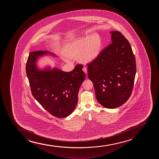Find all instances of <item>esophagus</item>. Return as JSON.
<instances>
[{"mask_svg": "<svg viewBox=\"0 0 159 159\" xmlns=\"http://www.w3.org/2000/svg\"><path fill=\"white\" fill-rule=\"evenodd\" d=\"M83 71H84V72L85 74H87V72H88V69H87L86 67H84V68H83Z\"/></svg>", "mask_w": 159, "mask_h": 159, "instance_id": "1", "label": "esophagus"}]
</instances>
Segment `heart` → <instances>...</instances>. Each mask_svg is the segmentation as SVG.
I'll list each match as a JSON object with an SVG mask.
<instances>
[{
	"label": "heart",
	"instance_id": "obj_1",
	"mask_svg": "<svg viewBox=\"0 0 159 159\" xmlns=\"http://www.w3.org/2000/svg\"><path fill=\"white\" fill-rule=\"evenodd\" d=\"M102 38L97 33L72 39L62 46V59L69 62V58L77 59L80 62L87 64L95 61L101 53L103 48Z\"/></svg>",
	"mask_w": 159,
	"mask_h": 159
}]
</instances>
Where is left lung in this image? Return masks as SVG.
I'll use <instances>...</instances> for the list:
<instances>
[{"label": "left lung", "instance_id": "8db88e82", "mask_svg": "<svg viewBox=\"0 0 159 159\" xmlns=\"http://www.w3.org/2000/svg\"><path fill=\"white\" fill-rule=\"evenodd\" d=\"M111 43L88 64V78L98 103L107 108L124 104L131 95L136 75V61L131 45L120 32L111 31Z\"/></svg>", "mask_w": 159, "mask_h": 159}]
</instances>
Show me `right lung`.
Returning <instances> with one entry per match:
<instances>
[{
    "label": "right lung",
    "mask_w": 159,
    "mask_h": 159,
    "mask_svg": "<svg viewBox=\"0 0 159 159\" xmlns=\"http://www.w3.org/2000/svg\"><path fill=\"white\" fill-rule=\"evenodd\" d=\"M57 57L48 51L30 53L26 64V72L33 97L45 110L52 116L64 118L75 109L78 94L85 75L83 66L78 65L70 72L48 66L40 69L37 63L43 56Z\"/></svg>",
    "instance_id": "add662e5"
}]
</instances>
